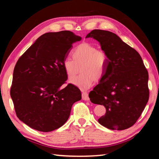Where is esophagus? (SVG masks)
I'll return each mask as SVG.
<instances>
[{"instance_id": "obj_1", "label": "esophagus", "mask_w": 159, "mask_h": 159, "mask_svg": "<svg viewBox=\"0 0 159 159\" xmlns=\"http://www.w3.org/2000/svg\"><path fill=\"white\" fill-rule=\"evenodd\" d=\"M82 99L85 101H89V94L88 92L86 91H83L82 92Z\"/></svg>"}]
</instances>
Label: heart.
<instances>
[{
    "mask_svg": "<svg viewBox=\"0 0 159 159\" xmlns=\"http://www.w3.org/2000/svg\"><path fill=\"white\" fill-rule=\"evenodd\" d=\"M72 57L64 60L63 66L69 80H74L81 69V74L71 83L81 89H87L93 85L95 80L103 78L108 64V56L104 50L97 46L84 42L75 47Z\"/></svg>",
    "mask_w": 159,
    "mask_h": 159,
    "instance_id": "b5f03b06",
    "label": "heart"
}]
</instances>
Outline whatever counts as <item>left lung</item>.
<instances>
[{
  "label": "left lung",
  "instance_id": "obj_1",
  "mask_svg": "<svg viewBox=\"0 0 159 159\" xmlns=\"http://www.w3.org/2000/svg\"><path fill=\"white\" fill-rule=\"evenodd\" d=\"M93 38L108 56L106 72L90 91L95 104L106 109L99 123L112 130H124L137 122L149 98L148 74L138 52L115 34L95 29L86 36Z\"/></svg>",
  "mask_w": 159,
  "mask_h": 159
}]
</instances>
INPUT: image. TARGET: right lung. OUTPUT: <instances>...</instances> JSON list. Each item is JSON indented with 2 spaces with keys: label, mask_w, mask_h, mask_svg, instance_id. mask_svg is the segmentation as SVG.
Masks as SVG:
<instances>
[{
  "label": "right lung",
  "mask_w": 159,
  "mask_h": 159,
  "mask_svg": "<svg viewBox=\"0 0 159 159\" xmlns=\"http://www.w3.org/2000/svg\"><path fill=\"white\" fill-rule=\"evenodd\" d=\"M81 37L64 30L42 35L19 57L14 67L11 96L18 118L30 127L50 132L68 119L80 89L69 84L63 62Z\"/></svg>",
  "instance_id": "obj_1"
}]
</instances>
